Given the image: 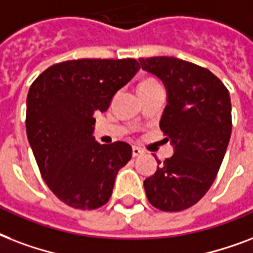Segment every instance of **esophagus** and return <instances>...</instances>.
Segmentation results:
<instances>
[{
    "label": "esophagus",
    "mask_w": 253,
    "mask_h": 253,
    "mask_svg": "<svg viewBox=\"0 0 253 253\" xmlns=\"http://www.w3.org/2000/svg\"><path fill=\"white\" fill-rule=\"evenodd\" d=\"M142 153H144V152H142V150H141L138 146H133V149H132L133 157H138V156H141Z\"/></svg>",
    "instance_id": "obj_1"
}]
</instances>
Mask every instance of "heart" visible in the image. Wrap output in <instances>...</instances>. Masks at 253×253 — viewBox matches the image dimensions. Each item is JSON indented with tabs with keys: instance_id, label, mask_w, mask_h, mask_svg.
Listing matches in <instances>:
<instances>
[{
	"instance_id": "obj_1",
	"label": "heart",
	"mask_w": 253,
	"mask_h": 253,
	"mask_svg": "<svg viewBox=\"0 0 253 253\" xmlns=\"http://www.w3.org/2000/svg\"><path fill=\"white\" fill-rule=\"evenodd\" d=\"M157 85H161V84L158 83L156 79H152V78H149V79L142 80V82L138 84V92L144 91V89H149V88L157 87Z\"/></svg>"
}]
</instances>
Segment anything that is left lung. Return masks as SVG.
<instances>
[{
	"mask_svg": "<svg viewBox=\"0 0 253 253\" xmlns=\"http://www.w3.org/2000/svg\"><path fill=\"white\" fill-rule=\"evenodd\" d=\"M168 89L160 128L174 154L144 181L150 205L166 212L194 206L218 175L232 130L226 85L207 68L173 56L140 58Z\"/></svg>",
	"mask_w": 253,
	"mask_h": 253,
	"instance_id": "obj_1",
	"label": "left lung"
}]
</instances>
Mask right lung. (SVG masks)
Here are the masks:
<instances>
[{"mask_svg":"<svg viewBox=\"0 0 253 253\" xmlns=\"http://www.w3.org/2000/svg\"><path fill=\"white\" fill-rule=\"evenodd\" d=\"M140 63L136 59L66 60L33 82L26 100V133L41 175L56 198L79 210L104 206L117 171L132 158L124 141L97 144L95 113L108 109Z\"/></svg>","mask_w":253,"mask_h":253,"instance_id":"1","label":"right lung"}]
</instances>
